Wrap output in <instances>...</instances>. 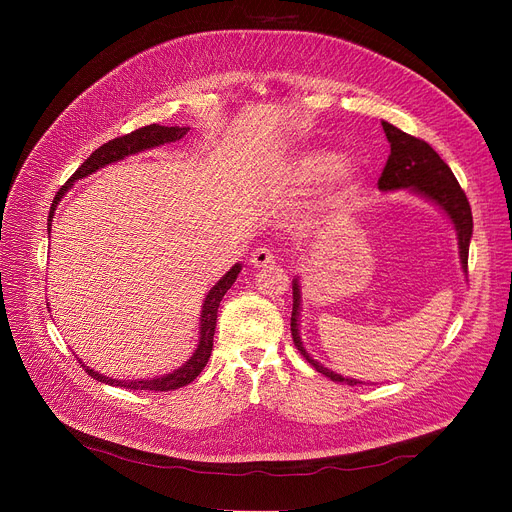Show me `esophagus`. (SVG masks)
Masks as SVG:
<instances>
[{"label":"esophagus","mask_w":512,"mask_h":512,"mask_svg":"<svg viewBox=\"0 0 512 512\" xmlns=\"http://www.w3.org/2000/svg\"><path fill=\"white\" fill-rule=\"evenodd\" d=\"M251 265H255V267H265V265H270V263H274L276 259H274V253H272V249L270 247H257L253 253H251Z\"/></svg>","instance_id":"34e87169"}]
</instances>
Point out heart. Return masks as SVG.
<instances>
[{
	"label": "heart",
	"mask_w": 512,
	"mask_h": 512,
	"mask_svg": "<svg viewBox=\"0 0 512 512\" xmlns=\"http://www.w3.org/2000/svg\"><path fill=\"white\" fill-rule=\"evenodd\" d=\"M332 172V186L328 195V205H342L346 199H351L359 188V170L353 161H338L332 153L313 151L307 153L297 166V176L301 182H319Z\"/></svg>",
	"instance_id": "b5f03b06"
}]
</instances>
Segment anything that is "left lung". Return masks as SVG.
Instances as JSON below:
<instances>
[{"label": "left lung", "mask_w": 512, "mask_h": 512, "mask_svg": "<svg viewBox=\"0 0 512 512\" xmlns=\"http://www.w3.org/2000/svg\"><path fill=\"white\" fill-rule=\"evenodd\" d=\"M386 139L390 141V155L384 166V172L378 180L380 191H396V188H413V191L421 193L423 197L432 199L438 203L448 215L456 228V236H459V253L463 270L467 272L469 263V242L473 234V215L471 205L461 188L459 180L454 178L452 170L448 168L446 161L429 147L423 139L411 137V134L402 132L400 128L382 122ZM299 311H301V288L299 282L294 280L292 284V317H290V332L292 342L299 348V353L326 378L334 382H344L348 386L363 384L353 378H342V375L330 371L328 367L319 365L315 359L309 357L305 346L299 336Z\"/></svg>", "instance_id": "obj_1"}]
</instances>
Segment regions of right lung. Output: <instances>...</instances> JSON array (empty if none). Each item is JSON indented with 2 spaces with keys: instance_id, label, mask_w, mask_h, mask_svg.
<instances>
[{
  "instance_id": "obj_1",
  "label": "right lung",
  "mask_w": 512,
  "mask_h": 512,
  "mask_svg": "<svg viewBox=\"0 0 512 512\" xmlns=\"http://www.w3.org/2000/svg\"><path fill=\"white\" fill-rule=\"evenodd\" d=\"M188 128H178V126H159V124H149V126H143L139 130H132L128 134H124V137H118V139H112L107 141L105 145H101L99 149H95L85 161L83 166H80L72 176L70 180L60 188L58 195L53 197V203H51V209H49V224L51 226V218H53V211H56L58 207V201L64 197V193L68 191V188L72 186V182H76L78 178H85L89 174H93L95 170L107 166V164H114V161L118 159H124L126 155H132V153H139V151H145V149H151V147H159L164 143H174L178 139H182L186 134ZM240 274V263H236L232 270L215 284L207 299L203 303V311H201V340H199V348L195 351V355L188 359L180 369H176L174 373H168L164 375V378H155V380H143V382H122V380H112V378H105V375L85 367V371L91 375V378H95L97 382H103V384H110V386H120V388H126V390H153V392H168V390H176V388H182L186 384H191L197 375L203 371V367L207 365L209 361V355L213 351V334H215V317H218V307H220V301L224 299V294L228 292V288L236 282V276Z\"/></svg>"
}]
</instances>
